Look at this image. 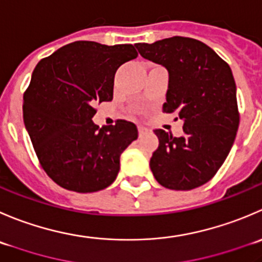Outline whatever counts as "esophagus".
Returning a JSON list of instances; mask_svg holds the SVG:
<instances>
[{"label": "esophagus", "instance_id": "esophagus-1", "mask_svg": "<svg viewBox=\"0 0 262 262\" xmlns=\"http://www.w3.org/2000/svg\"><path fill=\"white\" fill-rule=\"evenodd\" d=\"M147 132V129L144 128V126H138V133H139V136H143L144 133H146Z\"/></svg>", "mask_w": 262, "mask_h": 262}]
</instances>
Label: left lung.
I'll use <instances>...</instances> for the list:
<instances>
[{
    "mask_svg": "<svg viewBox=\"0 0 262 262\" xmlns=\"http://www.w3.org/2000/svg\"><path fill=\"white\" fill-rule=\"evenodd\" d=\"M136 47L142 57L167 69L162 111L183 120L184 134L178 138L155 130L159 147L149 160L154 177L169 189L201 187L224 164L237 136L239 111L232 70L212 48L193 38L177 35Z\"/></svg>",
    "mask_w": 262,
    "mask_h": 262,
    "instance_id": "1",
    "label": "left lung"
}]
</instances>
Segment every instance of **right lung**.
Listing matches in <instances>:
<instances>
[{
    "label": "right lung",
    "instance_id": "right-lung-1",
    "mask_svg": "<svg viewBox=\"0 0 262 262\" xmlns=\"http://www.w3.org/2000/svg\"><path fill=\"white\" fill-rule=\"evenodd\" d=\"M138 56L133 45L77 40L37 63L24 93L23 118L48 177L68 190L92 193L118 177L120 156L138 138L133 123L100 128L95 106L113 100L114 77Z\"/></svg>",
    "mask_w": 262,
    "mask_h": 262
}]
</instances>
